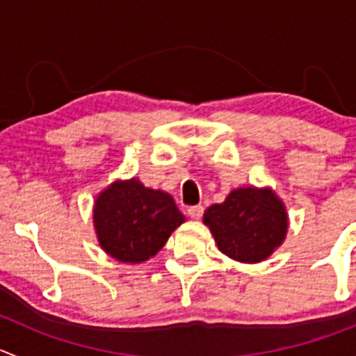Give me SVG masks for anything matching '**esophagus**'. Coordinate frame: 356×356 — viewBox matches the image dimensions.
Returning a JSON list of instances; mask_svg holds the SVG:
<instances>
[{
  "label": "esophagus",
  "instance_id": "esophagus-1",
  "mask_svg": "<svg viewBox=\"0 0 356 356\" xmlns=\"http://www.w3.org/2000/svg\"><path fill=\"white\" fill-rule=\"evenodd\" d=\"M188 213L191 219H200L203 216V207L202 205H195V207H189Z\"/></svg>",
  "mask_w": 356,
  "mask_h": 356
}]
</instances>
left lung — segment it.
<instances>
[{
	"label": "left lung",
	"mask_w": 356,
	"mask_h": 356,
	"mask_svg": "<svg viewBox=\"0 0 356 356\" xmlns=\"http://www.w3.org/2000/svg\"><path fill=\"white\" fill-rule=\"evenodd\" d=\"M203 222L222 254L250 264L264 261L284 243L289 217L270 188H238L222 203L209 207Z\"/></svg>",
	"instance_id": "left-lung-1"
}]
</instances>
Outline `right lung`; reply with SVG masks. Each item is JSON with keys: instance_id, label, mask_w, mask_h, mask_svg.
Listing matches in <instances>:
<instances>
[{"instance_id": "right-lung-1", "label": "right lung", "mask_w": 356, "mask_h": 356, "mask_svg": "<svg viewBox=\"0 0 356 356\" xmlns=\"http://www.w3.org/2000/svg\"><path fill=\"white\" fill-rule=\"evenodd\" d=\"M184 220L168 193L146 188L136 177L115 181L94 205V226L102 250L129 264L156 255Z\"/></svg>"}]
</instances>
